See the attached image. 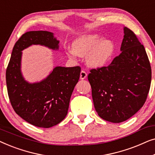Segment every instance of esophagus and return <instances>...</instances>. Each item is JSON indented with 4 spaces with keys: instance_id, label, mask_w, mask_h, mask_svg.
<instances>
[{
    "instance_id": "esophagus-1",
    "label": "esophagus",
    "mask_w": 155,
    "mask_h": 155,
    "mask_svg": "<svg viewBox=\"0 0 155 155\" xmlns=\"http://www.w3.org/2000/svg\"><path fill=\"white\" fill-rule=\"evenodd\" d=\"M87 74L86 73L85 71H82L81 72H80V79H81V80L85 79V78H87Z\"/></svg>"
}]
</instances>
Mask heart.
<instances>
[{
	"instance_id": "heart-1",
	"label": "heart",
	"mask_w": 155,
	"mask_h": 155,
	"mask_svg": "<svg viewBox=\"0 0 155 155\" xmlns=\"http://www.w3.org/2000/svg\"><path fill=\"white\" fill-rule=\"evenodd\" d=\"M115 51V45L111 39H104L100 34H88L80 36L72 43V49L68 51L70 58L76 55L86 56L89 67L99 68L105 66L111 61Z\"/></svg>"
}]
</instances>
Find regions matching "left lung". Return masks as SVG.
<instances>
[{"mask_svg": "<svg viewBox=\"0 0 155 155\" xmlns=\"http://www.w3.org/2000/svg\"><path fill=\"white\" fill-rule=\"evenodd\" d=\"M120 54L107 67L91 70L88 80L95 110L104 120L120 123L141 109L149 92L151 66L145 47L124 27Z\"/></svg>", "mask_w": 155, "mask_h": 155, "instance_id": "8db88e82", "label": "left lung"}]
</instances>
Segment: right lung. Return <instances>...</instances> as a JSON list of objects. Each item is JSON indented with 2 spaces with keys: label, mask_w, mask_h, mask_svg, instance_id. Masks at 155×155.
<instances>
[{
  "label": "right lung",
  "mask_w": 155,
  "mask_h": 155,
  "mask_svg": "<svg viewBox=\"0 0 155 155\" xmlns=\"http://www.w3.org/2000/svg\"><path fill=\"white\" fill-rule=\"evenodd\" d=\"M32 45L58 51L59 40L48 31H28L18 39L6 70L8 93L18 115L33 126L48 128L66 116L72 93L80 78V68L56 66L41 81L29 82L21 70L22 51Z\"/></svg>",
  "instance_id": "right-lung-1"
}]
</instances>
